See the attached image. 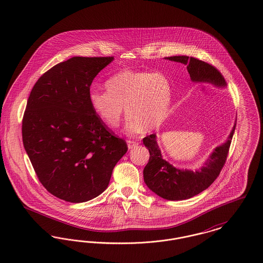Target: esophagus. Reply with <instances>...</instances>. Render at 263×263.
<instances>
[{
    "instance_id": "esophagus-1",
    "label": "esophagus",
    "mask_w": 263,
    "mask_h": 263,
    "mask_svg": "<svg viewBox=\"0 0 263 263\" xmlns=\"http://www.w3.org/2000/svg\"><path fill=\"white\" fill-rule=\"evenodd\" d=\"M127 145H128V148L129 149H133L134 147H136L138 145L137 142H135V141H127Z\"/></svg>"
}]
</instances>
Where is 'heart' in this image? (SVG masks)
<instances>
[{"instance_id":"heart-1","label":"heart","mask_w":263,"mask_h":263,"mask_svg":"<svg viewBox=\"0 0 263 263\" xmlns=\"http://www.w3.org/2000/svg\"><path fill=\"white\" fill-rule=\"evenodd\" d=\"M106 90L91 89V109L108 127L119 125L123 105L128 114L126 132L136 135L163 125L172 103V85L166 76L148 71H121L105 82Z\"/></svg>"}]
</instances>
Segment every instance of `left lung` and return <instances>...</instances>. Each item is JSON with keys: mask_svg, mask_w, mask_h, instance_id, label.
I'll list each match as a JSON object with an SVG mask.
<instances>
[{"mask_svg": "<svg viewBox=\"0 0 263 263\" xmlns=\"http://www.w3.org/2000/svg\"><path fill=\"white\" fill-rule=\"evenodd\" d=\"M166 59L187 65L188 73L193 82L226 86L223 75L209 63L188 56H173ZM236 125L237 120L228 141L217 147L204 166L195 172L176 168L163 160L155 134L144 138L143 143L150 153L149 162L143 172L145 183L153 192L167 200H184L199 194L212 184L225 165Z\"/></svg>", "mask_w": 263, "mask_h": 263, "instance_id": "8db88e82", "label": "left lung"}]
</instances>
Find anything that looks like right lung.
<instances>
[{
	"mask_svg": "<svg viewBox=\"0 0 263 263\" xmlns=\"http://www.w3.org/2000/svg\"><path fill=\"white\" fill-rule=\"evenodd\" d=\"M113 57H72L41 76L27 100L23 142L40 183L62 200H90L128 150L90 107L89 87Z\"/></svg>",
	"mask_w": 263,
	"mask_h": 263,
	"instance_id": "add662e5",
	"label": "right lung"
}]
</instances>
